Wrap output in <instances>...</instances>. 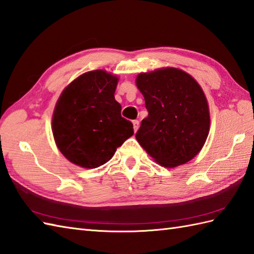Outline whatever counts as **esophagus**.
I'll return each instance as SVG.
<instances>
[{
	"instance_id": "34e87169",
	"label": "esophagus",
	"mask_w": 254,
	"mask_h": 254,
	"mask_svg": "<svg viewBox=\"0 0 254 254\" xmlns=\"http://www.w3.org/2000/svg\"><path fill=\"white\" fill-rule=\"evenodd\" d=\"M138 127H139V122L137 120H134L133 121V127H134V131H137L138 130Z\"/></svg>"
}]
</instances>
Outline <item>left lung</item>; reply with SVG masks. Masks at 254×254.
Wrapping results in <instances>:
<instances>
[{
    "mask_svg": "<svg viewBox=\"0 0 254 254\" xmlns=\"http://www.w3.org/2000/svg\"><path fill=\"white\" fill-rule=\"evenodd\" d=\"M136 86L148 116L136 133L139 145L156 163L174 168L198 154L209 132V109L201 86L176 67L141 73Z\"/></svg>",
    "mask_w": 254,
    "mask_h": 254,
    "instance_id": "obj_1",
    "label": "left lung"
}]
</instances>
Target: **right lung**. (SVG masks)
<instances>
[{"label":"right lung","mask_w":254,"mask_h":254,"mask_svg":"<svg viewBox=\"0 0 254 254\" xmlns=\"http://www.w3.org/2000/svg\"><path fill=\"white\" fill-rule=\"evenodd\" d=\"M118 77L102 69L80 75L59 97L52 116L58 148L71 163L97 168L134 134L115 99Z\"/></svg>","instance_id":"right-lung-1"}]
</instances>
